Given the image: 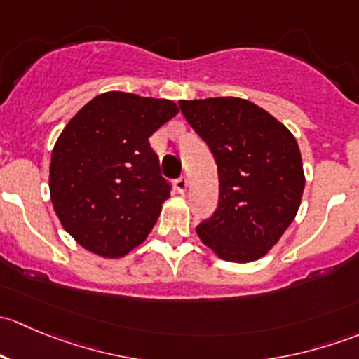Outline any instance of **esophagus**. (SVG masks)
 Masks as SVG:
<instances>
[{
  "label": "esophagus",
  "instance_id": "obj_1",
  "mask_svg": "<svg viewBox=\"0 0 359 359\" xmlns=\"http://www.w3.org/2000/svg\"><path fill=\"white\" fill-rule=\"evenodd\" d=\"M175 187H177V191H179L180 194H184L187 191V179L186 177H179V179L175 180Z\"/></svg>",
  "mask_w": 359,
  "mask_h": 359
}]
</instances>
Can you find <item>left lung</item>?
I'll return each instance as SVG.
<instances>
[{
	"label": "left lung",
	"mask_w": 359,
	"mask_h": 359,
	"mask_svg": "<svg viewBox=\"0 0 359 359\" xmlns=\"http://www.w3.org/2000/svg\"><path fill=\"white\" fill-rule=\"evenodd\" d=\"M179 107L219 173V205L198 224V236L229 262L260 259L295 219L302 198L295 137L269 112L236 97L179 100Z\"/></svg>",
	"instance_id": "1"
}]
</instances>
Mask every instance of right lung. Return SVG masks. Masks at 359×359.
<instances>
[{
	"label": "right lung",
	"mask_w": 359,
	"mask_h": 359,
	"mask_svg": "<svg viewBox=\"0 0 359 359\" xmlns=\"http://www.w3.org/2000/svg\"><path fill=\"white\" fill-rule=\"evenodd\" d=\"M177 112L172 100L107 92L67 123L52 153L50 194L81 247L116 259L146 240L172 191L149 137Z\"/></svg>",
	"instance_id": "right-lung-1"
}]
</instances>
